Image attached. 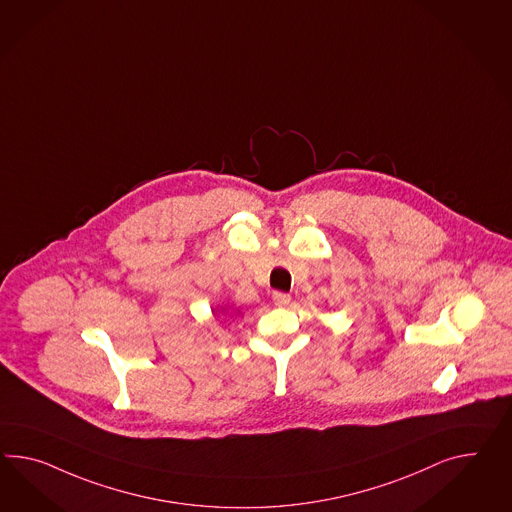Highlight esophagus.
<instances>
[{
	"label": "esophagus",
	"mask_w": 512,
	"mask_h": 512,
	"mask_svg": "<svg viewBox=\"0 0 512 512\" xmlns=\"http://www.w3.org/2000/svg\"><path fill=\"white\" fill-rule=\"evenodd\" d=\"M289 301H291L289 293H282V291H275L273 293V302H275L276 306H288Z\"/></svg>",
	"instance_id": "1"
}]
</instances>
